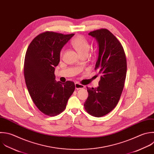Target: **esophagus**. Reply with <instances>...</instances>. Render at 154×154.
<instances>
[{
  "instance_id": "1",
  "label": "esophagus",
  "mask_w": 154,
  "mask_h": 154,
  "mask_svg": "<svg viewBox=\"0 0 154 154\" xmlns=\"http://www.w3.org/2000/svg\"><path fill=\"white\" fill-rule=\"evenodd\" d=\"M75 85V88H76V89H77V90H78V89H82V88H85V86H84V85H82V84H79V83H78V82H76Z\"/></svg>"
}]
</instances>
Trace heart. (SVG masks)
<instances>
[{"instance_id":"1","label":"heart","mask_w":154,"mask_h":154,"mask_svg":"<svg viewBox=\"0 0 154 154\" xmlns=\"http://www.w3.org/2000/svg\"><path fill=\"white\" fill-rule=\"evenodd\" d=\"M71 44L75 49L81 55L83 54H87L89 50V44L86 40V38L81 35H76L72 41ZM64 54V49H63L60 52V56L62 57Z\"/></svg>"}]
</instances>
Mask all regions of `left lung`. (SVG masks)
I'll return each instance as SVG.
<instances>
[{
	"mask_svg": "<svg viewBox=\"0 0 154 154\" xmlns=\"http://www.w3.org/2000/svg\"><path fill=\"white\" fill-rule=\"evenodd\" d=\"M88 35L99 45L94 69H98L101 76L97 88L87 87L88 96L84 108L90 115L100 117L111 111L119 102L126 76V59L122 44L108 29H97Z\"/></svg>",
	"mask_w": 154,
	"mask_h": 154,
	"instance_id": "1",
	"label": "left lung"
}]
</instances>
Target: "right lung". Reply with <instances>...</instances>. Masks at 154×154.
<instances>
[{"label": "right lung", "mask_w": 154, "mask_h": 154, "mask_svg": "<svg viewBox=\"0 0 154 154\" xmlns=\"http://www.w3.org/2000/svg\"><path fill=\"white\" fill-rule=\"evenodd\" d=\"M73 35L45 32L33 39L26 51L24 63L26 87L35 106L46 116L62 112L75 89L72 81L57 82L54 74L61 49Z\"/></svg>", "instance_id": "right-lung-1"}]
</instances>
